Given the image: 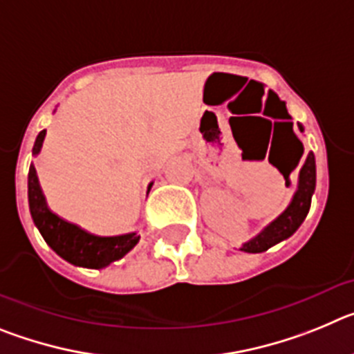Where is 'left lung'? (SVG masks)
I'll return each mask as SVG.
<instances>
[{
  "mask_svg": "<svg viewBox=\"0 0 354 354\" xmlns=\"http://www.w3.org/2000/svg\"><path fill=\"white\" fill-rule=\"evenodd\" d=\"M299 131L303 133V126L298 124ZM286 177V174H283ZM315 189V158L312 152H308L305 162H303L301 170H299V179H298V189L294 193L292 202L289 207L278 216L277 220L271 221L268 227L262 230L259 236L250 239L248 243L241 246V252L246 253H261L266 252L271 246L278 245L280 241L287 239L292 236L299 228V225L305 221L308 209H310L312 195Z\"/></svg>",
  "mask_w": 354,
  "mask_h": 354,
  "instance_id": "1",
  "label": "left lung"
}]
</instances>
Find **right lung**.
Listing matches in <instances>:
<instances>
[{
  "instance_id": "1",
  "label": "right lung",
  "mask_w": 354,
  "mask_h": 354,
  "mask_svg": "<svg viewBox=\"0 0 354 354\" xmlns=\"http://www.w3.org/2000/svg\"><path fill=\"white\" fill-rule=\"evenodd\" d=\"M46 129L40 131L33 145V156H37L42 149ZM150 189V186H149ZM28 202L33 223L37 225L44 241L55 250L62 259L81 268L101 270L111 262L118 261L127 252L136 246L140 236L136 232L122 234V236H95L83 230L77 225L64 220L51 211L46 204L44 193L40 189L39 177L33 165H30L28 171Z\"/></svg>"
}]
</instances>
